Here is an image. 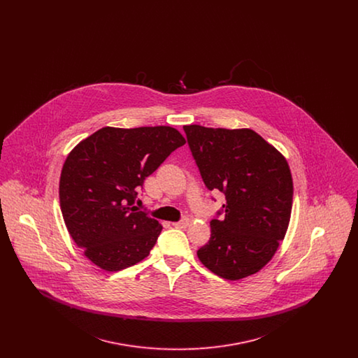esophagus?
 <instances>
[{"label": "esophagus", "instance_id": "esophagus-1", "mask_svg": "<svg viewBox=\"0 0 358 358\" xmlns=\"http://www.w3.org/2000/svg\"><path fill=\"white\" fill-rule=\"evenodd\" d=\"M187 225H189V220L187 219H182L180 222H173V227H176V228H187Z\"/></svg>", "mask_w": 358, "mask_h": 358}]
</instances>
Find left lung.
Instances as JSON below:
<instances>
[{
    "label": "left lung",
    "instance_id": "left-lung-1",
    "mask_svg": "<svg viewBox=\"0 0 358 358\" xmlns=\"http://www.w3.org/2000/svg\"><path fill=\"white\" fill-rule=\"evenodd\" d=\"M184 131L205 187L227 200L197 251L200 262L229 280L257 273L289 227L294 187L286 158L251 129L190 124Z\"/></svg>",
    "mask_w": 358,
    "mask_h": 358
}]
</instances>
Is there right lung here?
Wrapping results in <instances>:
<instances>
[{
  "label": "right lung",
  "mask_w": 358,
  "mask_h": 358,
  "mask_svg": "<svg viewBox=\"0 0 358 358\" xmlns=\"http://www.w3.org/2000/svg\"><path fill=\"white\" fill-rule=\"evenodd\" d=\"M185 138L169 126L103 127L69 154L59 184L71 238L104 271H120L150 254L162 225L138 210V189Z\"/></svg>",
  "instance_id": "1"
}]
</instances>
